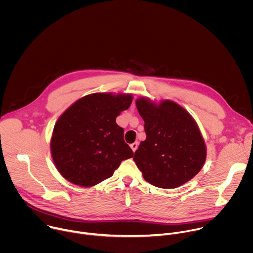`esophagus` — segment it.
Wrapping results in <instances>:
<instances>
[{
	"label": "esophagus",
	"mask_w": 253,
	"mask_h": 253,
	"mask_svg": "<svg viewBox=\"0 0 253 253\" xmlns=\"http://www.w3.org/2000/svg\"><path fill=\"white\" fill-rule=\"evenodd\" d=\"M138 145H139L138 142H134V143H132V144H131L130 147H131V149H132V151H133V152H135V151L137 150V148H138Z\"/></svg>",
	"instance_id": "34e87169"
}]
</instances>
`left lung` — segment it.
Returning a JSON list of instances; mask_svg holds the SVG:
<instances>
[{"mask_svg": "<svg viewBox=\"0 0 253 253\" xmlns=\"http://www.w3.org/2000/svg\"><path fill=\"white\" fill-rule=\"evenodd\" d=\"M145 122L146 139L140 143L133 160L144 179L159 188H176L189 181L202 168L206 146L191 115L170 100L155 104L136 100Z\"/></svg>", "mask_w": 253, "mask_h": 253, "instance_id": "8db88e82", "label": "left lung"}]
</instances>
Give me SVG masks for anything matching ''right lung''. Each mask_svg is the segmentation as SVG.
<instances>
[{"label": "right lung", "instance_id": "obj_1", "mask_svg": "<svg viewBox=\"0 0 253 253\" xmlns=\"http://www.w3.org/2000/svg\"><path fill=\"white\" fill-rule=\"evenodd\" d=\"M131 94L87 95L60 116L55 124L51 153L60 174L69 182L91 187L110 178L123 160L133 157L116 117L132 103Z\"/></svg>", "mask_w": 253, "mask_h": 253}]
</instances>
